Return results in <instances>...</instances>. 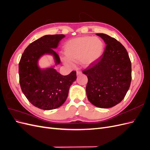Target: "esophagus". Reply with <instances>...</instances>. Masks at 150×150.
Masks as SVG:
<instances>
[{
    "instance_id": "1",
    "label": "esophagus",
    "mask_w": 150,
    "mask_h": 150,
    "mask_svg": "<svg viewBox=\"0 0 150 150\" xmlns=\"http://www.w3.org/2000/svg\"><path fill=\"white\" fill-rule=\"evenodd\" d=\"M76 73H77V75H80V74H81V73H82V72H81V71H77V72H76Z\"/></svg>"
}]
</instances>
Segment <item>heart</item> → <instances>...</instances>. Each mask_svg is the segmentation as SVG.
Returning <instances> with one entry per match:
<instances>
[{"label": "heart", "mask_w": 150, "mask_h": 150, "mask_svg": "<svg viewBox=\"0 0 150 150\" xmlns=\"http://www.w3.org/2000/svg\"><path fill=\"white\" fill-rule=\"evenodd\" d=\"M103 51V44L98 38L84 36L74 38L65 44L66 57H63V61L67 65L81 61L83 65L89 66L101 57Z\"/></svg>", "instance_id": "b5f03b06"}]
</instances>
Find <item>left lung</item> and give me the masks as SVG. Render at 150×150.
<instances>
[{
    "instance_id": "left-lung-1",
    "label": "left lung",
    "mask_w": 150,
    "mask_h": 150,
    "mask_svg": "<svg viewBox=\"0 0 150 150\" xmlns=\"http://www.w3.org/2000/svg\"><path fill=\"white\" fill-rule=\"evenodd\" d=\"M106 44L102 56L93 66L83 71L88 77L86 94L98 108H110L120 103L131 81V63L125 47L107 34L99 33Z\"/></svg>"
}]
</instances>
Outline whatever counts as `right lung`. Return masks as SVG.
<instances>
[{"instance_id": "add662e5", "label": "right lung", "mask_w": 150, "mask_h": 150, "mask_svg": "<svg viewBox=\"0 0 150 150\" xmlns=\"http://www.w3.org/2000/svg\"><path fill=\"white\" fill-rule=\"evenodd\" d=\"M63 34L46 35L30 44L22 54L19 64V83L28 101L43 110H51L66 101L70 86L76 79V72L62 76L53 67L40 69L38 61L44 54L52 55L55 65L60 58L52 49L57 47Z\"/></svg>"}]
</instances>
